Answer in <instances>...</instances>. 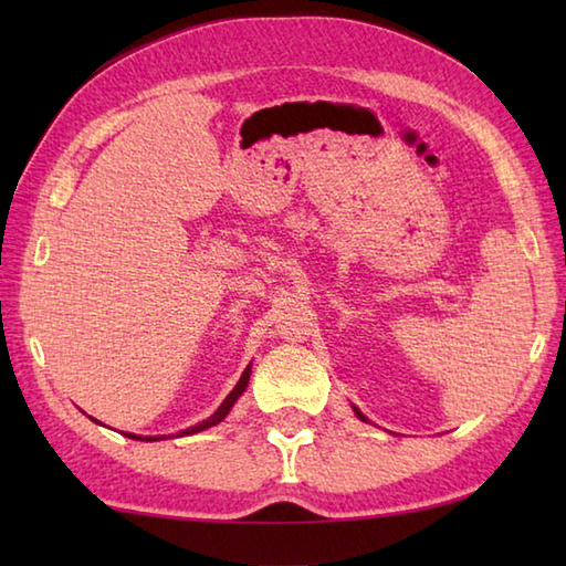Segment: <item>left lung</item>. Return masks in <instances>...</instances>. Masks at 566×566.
Segmentation results:
<instances>
[{
  "instance_id": "left-lung-1",
  "label": "left lung",
  "mask_w": 566,
  "mask_h": 566,
  "mask_svg": "<svg viewBox=\"0 0 566 566\" xmlns=\"http://www.w3.org/2000/svg\"><path fill=\"white\" fill-rule=\"evenodd\" d=\"M355 413H357V418H363V420H367V418H365L363 413H359V411H357V408H355Z\"/></svg>"
}]
</instances>
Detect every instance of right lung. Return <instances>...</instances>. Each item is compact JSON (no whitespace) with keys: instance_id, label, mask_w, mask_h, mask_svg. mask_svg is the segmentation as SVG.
<instances>
[{"instance_id":"obj_1","label":"right lung","mask_w":566,"mask_h":566,"mask_svg":"<svg viewBox=\"0 0 566 566\" xmlns=\"http://www.w3.org/2000/svg\"><path fill=\"white\" fill-rule=\"evenodd\" d=\"M248 379H250V367H245V371H243V375H240V379H238V384L233 387V391L226 396L223 403H221L219 408H216V413H213L211 418L201 420V423L182 430V432H179V436H195V432H199V430H207V428H211V426H216V423H221V420L228 416V411H231V408H233V403L238 401V396L245 391ZM128 438H136V436H130V432H128ZM163 438H165V436H163ZM138 440H160V438H138Z\"/></svg>"}]
</instances>
